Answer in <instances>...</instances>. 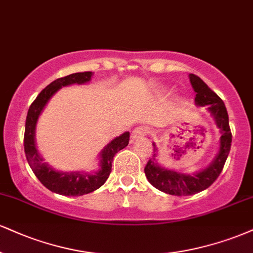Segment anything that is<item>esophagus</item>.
Instances as JSON below:
<instances>
[{"mask_svg": "<svg viewBox=\"0 0 253 253\" xmlns=\"http://www.w3.org/2000/svg\"><path fill=\"white\" fill-rule=\"evenodd\" d=\"M148 133H150V128H148V127H146V126L136 127V128L133 129V132H132V140L139 139V138H141V136L147 135Z\"/></svg>", "mask_w": 253, "mask_h": 253, "instance_id": "obj_1", "label": "esophagus"}]
</instances>
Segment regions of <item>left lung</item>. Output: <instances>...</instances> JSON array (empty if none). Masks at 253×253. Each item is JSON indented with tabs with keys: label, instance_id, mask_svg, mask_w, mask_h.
I'll use <instances>...</instances> for the list:
<instances>
[{
	"label": "left lung",
	"instance_id": "obj_1",
	"mask_svg": "<svg viewBox=\"0 0 253 253\" xmlns=\"http://www.w3.org/2000/svg\"><path fill=\"white\" fill-rule=\"evenodd\" d=\"M190 81L196 92V103L199 106L208 105L209 111L214 117L217 126L221 130L220 147H219V153L212 161L211 165L203 169L202 172L188 175L158 166L156 163L157 148L156 145H153L154 154L146 164L145 174L148 181L161 192L178 197L192 196L211 186L223 171L225 161L231 150V142H232L229 115H227L223 100L197 75L190 74Z\"/></svg>",
	"mask_w": 253,
	"mask_h": 253
}]
</instances>
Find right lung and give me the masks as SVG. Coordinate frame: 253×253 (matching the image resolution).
<instances>
[{
	"label": "right lung",
	"mask_w": 253,
	"mask_h": 253,
	"mask_svg": "<svg viewBox=\"0 0 253 253\" xmlns=\"http://www.w3.org/2000/svg\"><path fill=\"white\" fill-rule=\"evenodd\" d=\"M92 77V72L74 73L67 77L56 79L51 84H48L41 93L36 96L28 109V114L26 119V127H24L23 146L26 153L27 161L30 169H33L36 178L41 181V184L51 192L69 197H79L84 194L90 193L97 190L105 184L112 171V161L115 154L128 145L129 133L126 132L123 135L118 136L113 141L106 146L101 153V169L94 174H84V173H60L50 169L47 164L43 163L40 157L35 146V125L42 109L50 99L54 93L57 92L61 87L68 86L73 84H84L89 81Z\"/></svg>",
	"instance_id": "add662e5"
}]
</instances>
